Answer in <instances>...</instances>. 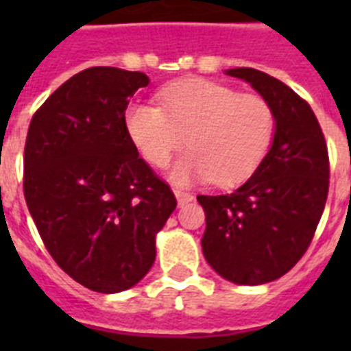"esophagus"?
I'll return each instance as SVG.
<instances>
[{
    "label": "esophagus",
    "instance_id": "obj_1",
    "mask_svg": "<svg viewBox=\"0 0 351 351\" xmlns=\"http://www.w3.org/2000/svg\"><path fill=\"white\" fill-rule=\"evenodd\" d=\"M175 197L178 200V206H184V204L191 202L193 195L187 191H182V189H175Z\"/></svg>",
    "mask_w": 351,
    "mask_h": 351
}]
</instances>
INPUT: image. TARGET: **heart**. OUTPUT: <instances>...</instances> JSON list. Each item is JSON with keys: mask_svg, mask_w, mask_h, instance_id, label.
Masks as SVG:
<instances>
[{"mask_svg": "<svg viewBox=\"0 0 351 351\" xmlns=\"http://www.w3.org/2000/svg\"><path fill=\"white\" fill-rule=\"evenodd\" d=\"M160 107L134 101L125 129L143 158L154 167L169 164L184 145L189 153L171 171L178 184L211 180L240 184L266 158L275 136V112L258 95H240L209 80H186L160 90Z\"/></svg>", "mask_w": 351, "mask_h": 351, "instance_id": "obj_1", "label": "heart"}]
</instances>
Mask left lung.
<instances>
[{"instance_id": "8db88e82", "label": "left lung", "mask_w": 351, "mask_h": 351, "mask_svg": "<svg viewBox=\"0 0 351 351\" xmlns=\"http://www.w3.org/2000/svg\"><path fill=\"white\" fill-rule=\"evenodd\" d=\"M269 101L275 136L245 184L228 195H198L206 213L202 251L226 280L244 286L288 273L310 247L330 187V158L310 104L280 80L250 67L230 69Z\"/></svg>"}]
</instances>
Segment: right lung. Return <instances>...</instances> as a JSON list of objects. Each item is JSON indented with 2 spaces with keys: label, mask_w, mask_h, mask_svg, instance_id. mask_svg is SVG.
<instances>
[{
  "label": "right lung",
  "mask_w": 351,
  "mask_h": 351,
  "mask_svg": "<svg viewBox=\"0 0 351 351\" xmlns=\"http://www.w3.org/2000/svg\"><path fill=\"white\" fill-rule=\"evenodd\" d=\"M143 73L90 67L52 93L30 120L25 202L47 251L85 288L118 293L156 256L154 234L176 198L127 134L125 109Z\"/></svg>",
  "instance_id": "add662e5"
}]
</instances>
